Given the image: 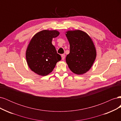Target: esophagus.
Segmentation results:
<instances>
[{"label": "esophagus", "mask_w": 121, "mask_h": 121, "mask_svg": "<svg viewBox=\"0 0 121 121\" xmlns=\"http://www.w3.org/2000/svg\"><path fill=\"white\" fill-rule=\"evenodd\" d=\"M61 59H62V60H64L65 58V54H61Z\"/></svg>", "instance_id": "34e87169"}]
</instances>
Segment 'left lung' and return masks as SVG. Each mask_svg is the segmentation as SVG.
I'll list each match as a JSON object with an SVG mask.
<instances>
[{
  "instance_id": "1",
  "label": "left lung",
  "mask_w": 121,
  "mask_h": 121,
  "mask_svg": "<svg viewBox=\"0 0 121 121\" xmlns=\"http://www.w3.org/2000/svg\"><path fill=\"white\" fill-rule=\"evenodd\" d=\"M65 35L70 47V52L65 58L69 69L76 74H85L92 66L96 57L92 39L80 30L68 31Z\"/></svg>"
}]
</instances>
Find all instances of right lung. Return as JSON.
Wrapping results in <instances>:
<instances>
[{
	"mask_svg": "<svg viewBox=\"0 0 121 121\" xmlns=\"http://www.w3.org/2000/svg\"><path fill=\"white\" fill-rule=\"evenodd\" d=\"M56 30H44L37 33L30 40L26 52L29 67L36 74L45 76L52 72L61 56L52 44L59 35Z\"/></svg>",
	"mask_w": 121,
	"mask_h": 121,
	"instance_id": "obj_1",
	"label": "right lung"
}]
</instances>
